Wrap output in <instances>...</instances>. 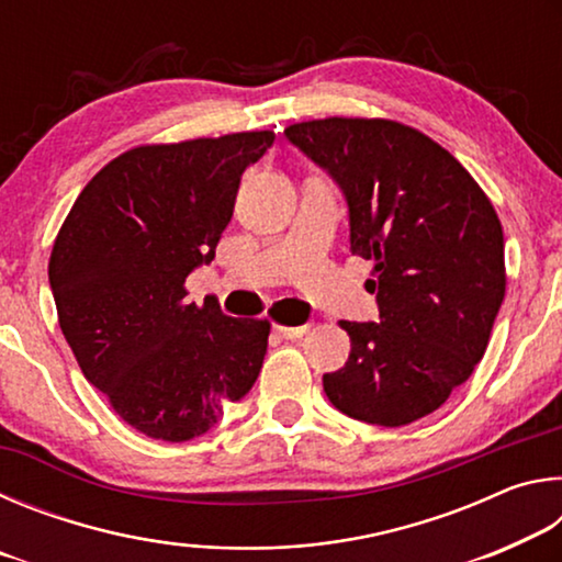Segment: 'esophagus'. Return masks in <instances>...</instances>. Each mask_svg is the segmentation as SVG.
I'll use <instances>...</instances> for the list:
<instances>
[{
  "mask_svg": "<svg viewBox=\"0 0 562 562\" xmlns=\"http://www.w3.org/2000/svg\"><path fill=\"white\" fill-rule=\"evenodd\" d=\"M274 331H278V335H280L282 339H300V337L307 335L310 325H302V327H284V325H278V327H274Z\"/></svg>",
  "mask_w": 562,
  "mask_h": 562,
  "instance_id": "34e87169",
  "label": "esophagus"
}]
</instances>
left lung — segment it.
Masks as SVG:
<instances>
[{
    "label": "left lung",
    "mask_w": 562,
    "mask_h": 562,
    "mask_svg": "<svg viewBox=\"0 0 562 562\" xmlns=\"http://www.w3.org/2000/svg\"><path fill=\"white\" fill-rule=\"evenodd\" d=\"M349 203L351 255L372 260L379 322H339L347 364L322 376L341 414L406 426L473 374L506 294L503 227L449 150L392 119L329 116L284 128Z\"/></svg>",
    "instance_id": "obj_1"
}]
</instances>
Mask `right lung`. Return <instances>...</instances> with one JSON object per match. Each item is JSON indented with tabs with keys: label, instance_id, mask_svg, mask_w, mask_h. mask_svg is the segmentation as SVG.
Instances as JSON below:
<instances>
[{
	"label": "right lung",
	"instance_id": "1",
	"mask_svg": "<svg viewBox=\"0 0 562 562\" xmlns=\"http://www.w3.org/2000/svg\"><path fill=\"white\" fill-rule=\"evenodd\" d=\"M274 131L128 148L81 190L56 235L49 282L83 376L133 429L190 441L250 392L270 319L188 302L186 278L215 258L245 168Z\"/></svg>",
	"mask_w": 562,
	"mask_h": 562
}]
</instances>
